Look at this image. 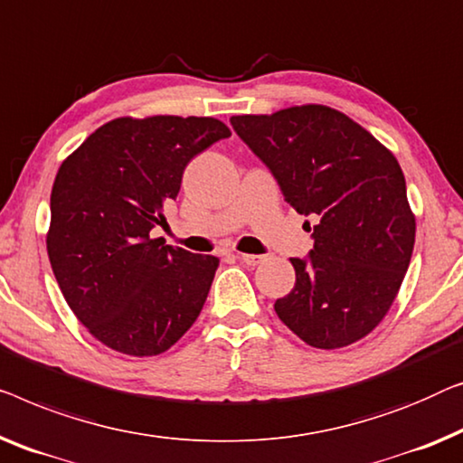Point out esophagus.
<instances>
[{
  "label": "esophagus",
  "mask_w": 463,
  "mask_h": 463,
  "mask_svg": "<svg viewBox=\"0 0 463 463\" xmlns=\"http://www.w3.org/2000/svg\"><path fill=\"white\" fill-rule=\"evenodd\" d=\"M238 259L242 260L246 265H259L263 263V257L260 254H244V252H238Z\"/></svg>",
  "instance_id": "1"
}]
</instances>
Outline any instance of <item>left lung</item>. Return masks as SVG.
Listing matches in <instances>:
<instances>
[{
	"instance_id": "8db88e82",
	"label": "left lung",
	"mask_w": 463,
	"mask_h": 463,
	"mask_svg": "<svg viewBox=\"0 0 463 463\" xmlns=\"http://www.w3.org/2000/svg\"><path fill=\"white\" fill-rule=\"evenodd\" d=\"M238 137L309 225L313 250L290 259L294 288L276 313L315 348H343L376 327L410 267L415 217L403 171L372 133L319 104L232 117Z\"/></svg>"
}]
</instances>
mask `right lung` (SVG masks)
I'll return each instance as SVG.
<instances>
[{
    "mask_svg": "<svg viewBox=\"0 0 463 463\" xmlns=\"http://www.w3.org/2000/svg\"><path fill=\"white\" fill-rule=\"evenodd\" d=\"M232 131L211 117L115 118L60 165L48 254L66 303L112 351L152 357L190 330L219 259L165 246L184 171Z\"/></svg>",
    "mask_w": 463,
    "mask_h": 463,
    "instance_id": "add662e5",
    "label": "right lung"
}]
</instances>
